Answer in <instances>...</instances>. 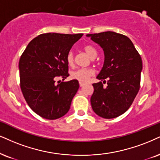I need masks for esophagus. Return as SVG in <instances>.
I'll return each mask as SVG.
<instances>
[{"mask_svg": "<svg viewBox=\"0 0 160 160\" xmlns=\"http://www.w3.org/2000/svg\"><path fill=\"white\" fill-rule=\"evenodd\" d=\"M84 84H85V83L84 82H79V85L80 87H83Z\"/></svg>", "mask_w": 160, "mask_h": 160, "instance_id": "esophagus-1", "label": "esophagus"}]
</instances>
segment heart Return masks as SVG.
<instances>
[{
	"instance_id": "1",
	"label": "heart",
	"mask_w": 160,
	"mask_h": 160,
	"mask_svg": "<svg viewBox=\"0 0 160 160\" xmlns=\"http://www.w3.org/2000/svg\"><path fill=\"white\" fill-rule=\"evenodd\" d=\"M83 50L88 56L91 58H94L97 56V50L91 45H85L83 47ZM67 63L69 66H72L74 62L73 53L69 52L66 57ZM93 75V70L89 68H82L73 71L71 73V78L78 81L79 82H87L89 80V78Z\"/></svg>"
}]
</instances>
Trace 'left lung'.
Wrapping results in <instances>:
<instances>
[{
  "label": "left lung",
  "instance_id": "obj_1",
  "mask_svg": "<svg viewBox=\"0 0 160 160\" xmlns=\"http://www.w3.org/2000/svg\"><path fill=\"white\" fill-rule=\"evenodd\" d=\"M87 37L102 47L104 61L98 80H108L106 88L102 82L92 84L94 91L90 98L92 110L100 117L113 119L131 107L140 88L142 62L131 39L111 31Z\"/></svg>",
  "mask_w": 160,
  "mask_h": 160
}]
</instances>
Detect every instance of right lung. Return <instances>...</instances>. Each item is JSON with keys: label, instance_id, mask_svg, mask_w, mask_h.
<instances>
[{"label": "right lung", "instance_id": "right-lung-1", "mask_svg": "<svg viewBox=\"0 0 160 160\" xmlns=\"http://www.w3.org/2000/svg\"><path fill=\"white\" fill-rule=\"evenodd\" d=\"M83 34L44 33L32 39L19 61L21 89L26 102L35 113L53 120L69 111L78 82L55 83L58 77L69 76L66 57Z\"/></svg>", "mask_w": 160, "mask_h": 160}]
</instances>
